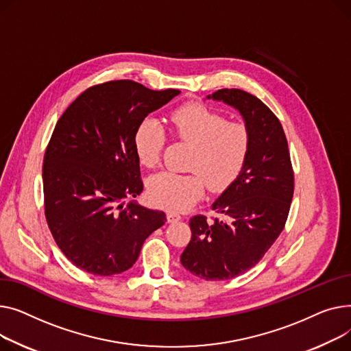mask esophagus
I'll use <instances>...</instances> for the list:
<instances>
[{
  "instance_id": "34e87169",
  "label": "esophagus",
  "mask_w": 351,
  "mask_h": 351,
  "mask_svg": "<svg viewBox=\"0 0 351 351\" xmlns=\"http://www.w3.org/2000/svg\"><path fill=\"white\" fill-rule=\"evenodd\" d=\"M180 219H181V215H180V214H177V213H174V211H169V213H167V221H169L170 223L178 222Z\"/></svg>"
}]
</instances>
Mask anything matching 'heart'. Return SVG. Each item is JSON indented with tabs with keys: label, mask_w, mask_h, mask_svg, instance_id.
<instances>
[{
	"label": "heart",
	"mask_w": 351,
	"mask_h": 351,
	"mask_svg": "<svg viewBox=\"0 0 351 351\" xmlns=\"http://www.w3.org/2000/svg\"><path fill=\"white\" fill-rule=\"evenodd\" d=\"M174 137L194 147L189 169L191 174L161 171L147 184L153 204L170 211H185L201 198L204 181L211 191H222L242 173L251 149V136L241 123L195 103L184 105L170 116ZM164 132L153 119L141 121L134 134V150L144 167L158 164Z\"/></svg>",
	"instance_id": "1"
}]
</instances>
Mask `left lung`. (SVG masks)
I'll use <instances>...</instances> for the list:
<instances>
[{
  "label": "left lung",
  "instance_id": "obj_1",
  "mask_svg": "<svg viewBox=\"0 0 351 351\" xmlns=\"http://www.w3.org/2000/svg\"><path fill=\"white\" fill-rule=\"evenodd\" d=\"M239 112L251 136L239 177L213 202L223 219H190L181 265L205 280L237 278L254 267L282 232L293 197V171L280 121L256 96L221 89L207 96Z\"/></svg>",
  "mask_w": 351,
  "mask_h": 351
}]
</instances>
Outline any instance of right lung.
I'll return each instance as SVG.
<instances>
[{
	"mask_svg": "<svg viewBox=\"0 0 351 351\" xmlns=\"http://www.w3.org/2000/svg\"><path fill=\"white\" fill-rule=\"evenodd\" d=\"M133 80L86 89L58 120L45 152V217L60 251L82 271L112 276L138 258L166 214L125 198L143 191L134 134L149 113L180 95Z\"/></svg>",
	"mask_w": 351,
	"mask_h": 351,
	"instance_id": "right-lung-1",
	"label": "right lung"
}]
</instances>
